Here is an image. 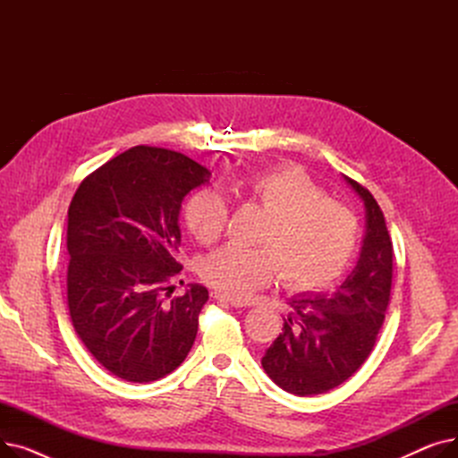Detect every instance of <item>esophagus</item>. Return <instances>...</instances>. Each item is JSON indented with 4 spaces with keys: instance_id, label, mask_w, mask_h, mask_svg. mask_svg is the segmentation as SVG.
Returning <instances> with one entry per match:
<instances>
[{
    "instance_id": "obj_1",
    "label": "esophagus",
    "mask_w": 458,
    "mask_h": 458,
    "mask_svg": "<svg viewBox=\"0 0 458 458\" xmlns=\"http://www.w3.org/2000/svg\"><path fill=\"white\" fill-rule=\"evenodd\" d=\"M211 297L215 299V301H219V302H226V304H230V306H235V308H242V306H245L247 302L245 301H242V299H237V297H230V295H225V293H219V292H213L211 293Z\"/></svg>"
}]
</instances>
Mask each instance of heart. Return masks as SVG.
Instances as JSON below:
<instances>
[{"mask_svg": "<svg viewBox=\"0 0 458 458\" xmlns=\"http://www.w3.org/2000/svg\"><path fill=\"white\" fill-rule=\"evenodd\" d=\"M237 187L267 213L258 233L263 247L226 245L209 254L202 276L211 287L247 297L280 273L290 290L304 292L344 273L358 242V219L345 204L325 197L316 182L292 166L252 174ZM185 221L199 242H216L228 221L225 197L213 189L199 191L185 206Z\"/></svg>", "mask_w": 458, "mask_h": 458, "instance_id": "1", "label": "heart"}]
</instances>
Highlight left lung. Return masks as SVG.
Returning a JSON list of instances; mask_svg holds the SVG:
<instances>
[{
    "label": "left lung",
    "instance_id": "8db88e82",
    "mask_svg": "<svg viewBox=\"0 0 458 458\" xmlns=\"http://www.w3.org/2000/svg\"><path fill=\"white\" fill-rule=\"evenodd\" d=\"M364 200L366 235L352 273L334 295H299L278 338L261 358L271 380L306 397L327 394L352 377L377 342L390 302L394 245L371 192L344 176Z\"/></svg>",
    "mask_w": 458,
    "mask_h": 458
}]
</instances>
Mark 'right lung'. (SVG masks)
I'll return each mask as SVG.
<instances>
[{
	"label": "right lung",
	"instance_id": "right-lung-1",
	"mask_svg": "<svg viewBox=\"0 0 458 458\" xmlns=\"http://www.w3.org/2000/svg\"><path fill=\"white\" fill-rule=\"evenodd\" d=\"M209 176L180 152L133 147L96 168L70 202V319L89 352L118 378H163L195 344L208 290L189 284L171 301L163 292L182 271V200Z\"/></svg>",
	"mask_w": 458,
	"mask_h": 458
}]
</instances>
